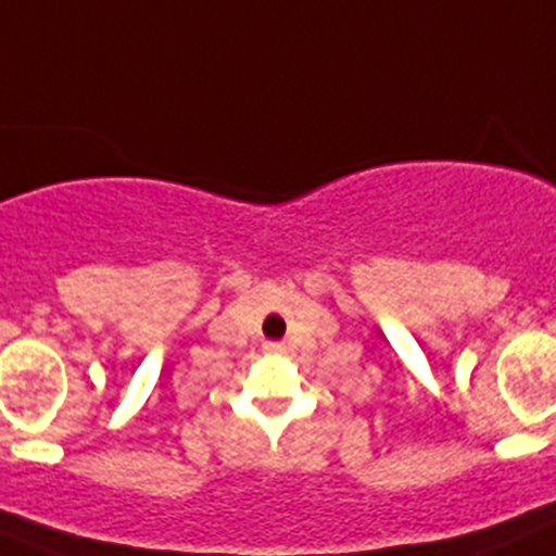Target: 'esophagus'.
Here are the masks:
<instances>
[{"label": "esophagus", "instance_id": "1", "mask_svg": "<svg viewBox=\"0 0 556 556\" xmlns=\"http://www.w3.org/2000/svg\"><path fill=\"white\" fill-rule=\"evenodd\" d=\"M263 350L274 352V355H279V352L285 350V344H279V341H266V344H263Z\"/></svg>", "mask_w": 556, "mask_h": 556}]
</instances>
